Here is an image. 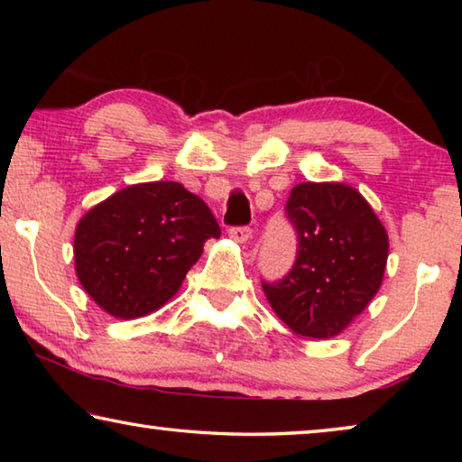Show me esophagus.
<instances>
[{
  "mask_svg": "<svg viewBox=\"0 0 462 462\" xmlns=\"http://www.w3.org/2000/svg\"><path fill=\"white\" fill-rule=\"evenodd\" d=\"M228 236H230L234 242H238V245H246V242H248L250 238H253V230L246 228V226H240V228H230Z\"/></svg>",
  "mask_w": 462,
  "mask_h": 462,
  "instance_id": "1",
  "label": "esophagus"
}]
</instances>
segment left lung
<instances>
[{
  "label": "left lung",
  "mask_w": 462,
  "mask_h": 462,
  "mask_svg": "<svg viewBox=\"0 0 462 462\" xmlns=\"http://www.w3.org/2000/svg\"><path fill=\"white\" fill-rule=\"evenodd\" d=\"M285 209L297 230V259L285 279L263 283V291L291 332L332 338L377 295L389 256L387 230L346 183L295 185Z\"/></svg>",
  "instance_id": "8db88e82"
}]
</instances>
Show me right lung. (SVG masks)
Listing matches in <instances>:
<instances>
[{"label":"right lung","instance_id":"right-lung-1","mask_svg":"<svg viewBox=\"0 0 462 462\" xmlns=\"http://www.w3.org/2000/svg\"><path fill=\"white\" fill-rule=\"evenodd\" d=\"M220 236L206 201L177 181L128 185L75 228L79 283L109 316L134 319L173 297L208 238Z\"/></svg>","mask_w":462,"mask_h":462}]
</instances>
